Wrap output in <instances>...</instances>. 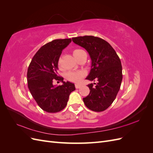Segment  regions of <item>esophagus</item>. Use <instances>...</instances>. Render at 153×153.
<instances>
[{
	"label": "esophagus",
	"instance_id": "1",
	"mask_svg": "<svg viewBox=\"0 0 153 153\" xmlns=\"http://www.w3.org/2000/svg\"><path fill=\"white\" fill-rule=\"evenodd\" d=\"M81 87H82V85H80V84H75L76 89H80Z\"/></svg>",
	"mask_w": 153,
	"mask_h": 153
}]
</instances>
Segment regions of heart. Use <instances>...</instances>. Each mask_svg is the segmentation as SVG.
<instances>
[{
	"label": "heart",
	"instance_id": "b5f03b06",
	"mask_svg": "<svg viewBox=\"0 0 153 153\" xmlns=\"http://www.w3.org/2000/svg\"><path fill=\"white\" fill-rule=\"evenodd\" d=\"M84 51L81 49H75L73 51V56L75 57L76 59H77L78 57L80 56L82 53L84 52ZM85 73L84 71H72L69 72L68 75H67V79L72 82L74 83H79L82 80V78L84 77Z\"/></svg>",
	"mask_w": 153,
	"mask_h": 153
}]
</instances>
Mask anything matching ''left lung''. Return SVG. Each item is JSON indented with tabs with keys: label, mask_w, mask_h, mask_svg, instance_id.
<instances>
[{
	"label": "left lung",
	"mask_w": 153,
	"mask_h": 153,
	"mask_svg": "<svg viewBox=\"0 0 153 153\" xmlns=\"http://www.w3.org/2000/svg\"><path fill=\"white\" fill-rule=\"evenodd\" d=\"M72 40L84 48L91 59V71L86 79L98 81L87 85L89 94L83 101L89 109L102 112L112 105L120 89L123 80L121 60L112 46L98 37L79 36Z\"/></svg>",
	"instance_id": "left-lung-1"
}]
</instances>
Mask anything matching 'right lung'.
Instances as JSON below:
<instances>
[{
  "label": "right lung",
  "mask_w": 153,
  "mask_h": 153,
  "mask_svg": "<svg viewBox=\"0 0 153 153\" xmlns=\"http://www.w3.org/2000/svg\"><path fill=\"white\" fill-rule=\"evenodd\" d=\"M71 42L69 38L55 39L45 44L36 53L27 70V84L32 97L41 109L49 113L65 108L69 94L75 90L74 84L64 82V78L57 75L60 55ZM55 80L63 84L55 86L53 84Z\"/></svg>",
  "instance_id": "add662e5"
}]
</instances>
